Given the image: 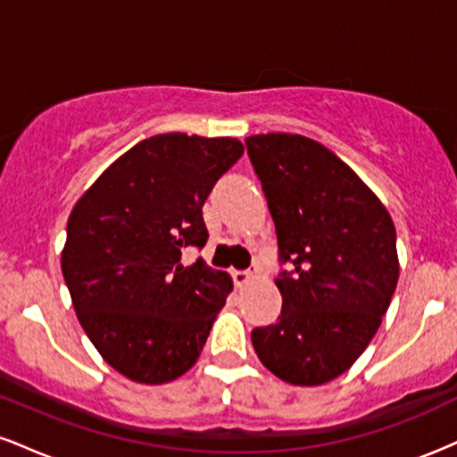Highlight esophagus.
<instances>
[{
  "label": "esophagus",
  "mask_w": 457,
  "mask_h": 457,
  "mask_svg": "<svg viewBox=\"0 0 457 457\" xmlns=\"http://www.w3.org/2000/svg\"><path fill=\"white\" fill-rule=\"evenodd\" d=\"M232 279L236 287L249 286V283L255 281V272L253 270H232Z\"/></svg>",
  "instance_id": "esophagus-1"
}]
</instances>
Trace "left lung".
I'll return each instance as SVG.
<instances>
[{"mask_svg": "<svg viewBox=\"0 0 457 457\" xmlns=\"http://www.w3.org/2000/svg\"><path fill=\"white\" fill-rule=\"evenodd\" d=\"M277 229L283 305L251 330L277 378L316 386L363 354L400 277L395 225L371 188L318 141L290 133L246 137Z\"/></svg>", "mask_w": 457, "mask_h": 457, "instance_id": "obj_1", "label": "left lung"}]
</instances>
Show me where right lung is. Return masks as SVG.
Returning <instances> with one entry per match:
<instances>
[{"instance_id": "add662e5", "label": "right lung", "mask_w": 457, "mask_h": 457, "mask_svg": "<svg viewBox=\"0 0 457 457\" xmlns=\"http://www.w3.org/2000/svg\"><path fill=\"white\" fill-rule=\"evenodd\" d=\"M243 150L232 137L154 135L109 165L68 217L62 272L72 307L130 380L162 385L191 370L232 292L228 272L180 258L206 245L202 208Z\"/></svg>"}]
</instances>
